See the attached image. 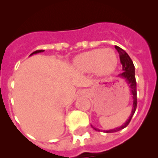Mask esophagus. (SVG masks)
<instances>
[{
	"label": "esophagus",
	"mask_w": 158,
	"mask_h": 158,
	"mask_svg": "<svg viewBox=\"0 0 158 158\" xmlns=\"http://www.w3.org/2000/svg\"><path fill=\"white\" fill-rule=\"evenodd\" d=\"M86 93V92H85V93Z\"/></svg>",
	"instance_id": "obj_1"
}]
</instances>
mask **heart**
<instances>
[{
  "label": "heart",
  "instance_id": "heart-1",
  "mask_svg": "<svg viewBox=\"0 0 158 158\" xmlns=\"http://www.w3.org/2000/svg\"><path fill=\"white\" fill-rule=\"evenodd\" d=\"M118 65V58L112 49H95L82 53L74 59V66L81 73L94 71L98 77L112 73Z\"/></svg>",
  "mask_w": 158,
  "mask_h": 158
}]
</instances>
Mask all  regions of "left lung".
<instances>
[{"label": "left lung", "mask_w": 158, "mask_h": 158, "mask_svg": "<svg viewBox=\"0 0 158 158\" xmlns=\"http://www.w3.org/2000/svg\"><path fill=\"white\" fill-rule=\"evenodd\" d=\"M115 48L118 51V54H119V58H120V62L122 64L123 66V72L119 73L118 75V77H120L125 81L127 82V85L129 86L130 92H131V96H132V108H131V112L130 114V116L126 120V122L123 124L122 126L115 127L114 129L111 130H107V131H104L106 133H114V132H117L118 131H121L129 124L131 122V118L133 117L134 114L135 112L137 107V91H136V80H135V65H134L133 62L130 56L128 55L126 51L123 50L118 46H115ZM92 127L94 130L97 131H100V130L98 128L95 127L91 124Z\"/></svg>", "instance_id": "obj_1"}]
</instances>
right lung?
Returning a JSON list of instances; mask_svg holds the SVG:
<instances>
[{"instance_id":"1","label":"right lung","mask_w":158,"mask_h":158,"mask_svg":"<svg viewBox=\"0 0 158 158\" xmlns=\"http://www.w3.org/2000/svg\"><path fill=\"white\" fill-rule=\"evenodd\" d=\"M43 50H40V51H35V52H33L32 53V54H30V56H31V55H33V54H38V53H42V52H43Z\"/></svg>"}]
</instances>
